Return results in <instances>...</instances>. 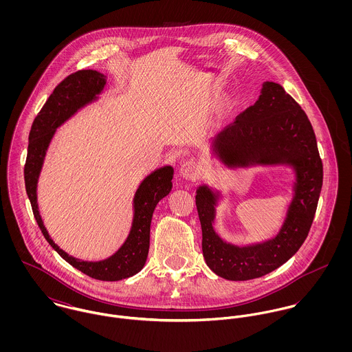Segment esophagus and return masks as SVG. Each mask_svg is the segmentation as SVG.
Returning a JSON list of instances; mask_svg holds the SVG:
<instances>
[{
    "label": "esophagus",
    "instance_id": "esophagus-1",
    "mask_svg": "<svg viewBox=\"0 0 352 352\" xmlns=\"http://www.w3.org/2000/svg\"><path fill=\"white\" fill-rule=\"evenodd\" d=\"M201 164L194 160H188V161L183 162L180 166V175L187 180H195L201 176Z\"/></svg>",
    "mask_w": 352,
    "mask_h": 352
}]
</instances>
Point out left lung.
<instances>
[{
    "label": "left lung",
    "instance_id": "left-lung-1",
    "mask_svg": "<svg viewBox=\"0 0 352 352\" xmlns=\"http://www.w3.org/2000/svg\"><path fill=\"white\" fill-rule=\"evenodd\" d=\"M218 153L226 164L236 166L250 161L296 166V197L286 222L275 239L263 244L239 248L223 243L212 229L215 195L206 187L197 192L207 265L229 280L256 279L286 263L309 234L322 187V161L316 135L301 105L282 85L267 81L258 100L219 135Z\"/></svg>",
    "mask_w": 352,
    "mask_h": 352
}]
</instances>
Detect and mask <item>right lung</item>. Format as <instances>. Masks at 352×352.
<instances>
[{
  "mask_svg": "<svg viewBox=\"0 0 352 352\" xmlns=\"http://www.w3.org/2000/svg\"><path fill=\"white\" fill-rule=\"evenodd\" d=\"M105 84L104 76L95 70H78L67 76L52 91L38 116L30 137L28 153L24 165L25 191L31 201L34 217L51 247L74 268L98 280H120L135 275L145 265L151 244V222L157 203L172 190V166H164L148 176L140 186L134 198V222L129 239L113 256L101 261H82L62 251L49 236L36 203V183L43 164V157L54 131L78 108L94 100Z\"/></svg>",
  "mask_w": 352,
  "mask_h": 352,
  "instance_id": "right-lung-1",
  "label": "right lung"
}]
</instances>
